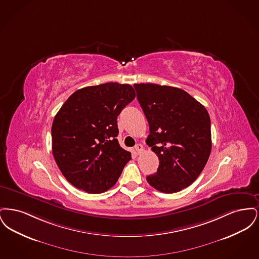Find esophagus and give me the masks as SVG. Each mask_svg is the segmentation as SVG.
<instances>
[{
	"instance_id": "obj_1",
	"label": "esophagus",
	"mask_w": 259,
	"mask_h": 259,
	"mask_svg": "<svg viewBox=\"0 0 259 259\" xmlns=\"http://www.w3.org/2000/svg\"><path fill=\"white\" fill-rule=\"evenodd\" d=\"M135 151L137 154H141L144 151V147L141 144H138L135 147Z\"/></svg>"
}]
</instances>
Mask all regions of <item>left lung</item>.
Instances as JSON below:
<instances>
[{"label": "left lung", "instance_id": "8db88e82", "mask_svg": "<svg viewBox=\"0 0 259 259\" xmlns=\"http://www.w3.org/2000/svg\"><path fill=\"white\" fill-rule=\"evenodd\" d=\"M134 88L149 126L147 145L159 159L157 172L147 181L160 192H179L197 179L209 159V113L181 88L154 83Z\"/></svg>", "mask_w": 259, "mask_h": 259}]
</instances>
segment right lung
<instances>
[{
	"mask_svg": "<svg viewBox=\"0 0 259 259\" xmlns=\"http://www.w3.org/2000/svg\"><path fill=\"white\" fill-rule=\"evenodd\" d=\"M136 94L130 84L108 82L76 90L51 127L52 153L66 180L88 193L110 189L131 153L121 148L117 116Z\"/></svg>",
	"mask_w": 259,
	"mask_h": 259,
	"instance_id": "1",
	"label": "right lung"
}]
</instances>
